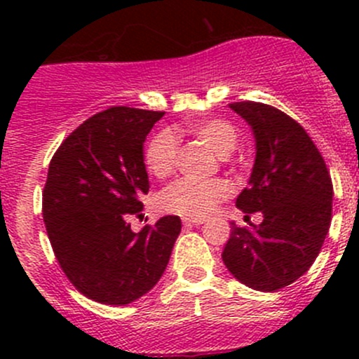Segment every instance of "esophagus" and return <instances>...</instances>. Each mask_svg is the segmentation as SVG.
Returning <instances> with one entry per match:
<instances>
[{"label": "esophagus", "instance_id": "esophagus-1", "mask_svg": "<svg viewBox=\"0 0 359 359\" xmlns=\"http://www.w3.org/2000/svg\"><path fill=\"white\" fill-rule=\"evenodd\" d=\"M206 220L205 219H182V224L184 227H191V226H201V224H205Z\"/></svg>", "mask_w": 359, "mask_h": 359}]
</instances>
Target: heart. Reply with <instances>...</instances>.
<instances>
[{
	"instance_id": "b5f03b06",
	"label": "heart",
	"mask_w": 359,
	"mask_h": 359,
	"mask_svg": "<svg viewBox=\"0 0 359 359\" xmlns=\"http://www.w3.org/2000/svg\"><path fill=\"white\" fill-rule=\"evenodd\" d=\"M180 132L194 135L222 158L233 153L238 144L236 128L226 119H203L177 125L172 130H159L149 140L144 154L147 170L156 179H165L175 172L179 159V140L175 133ZM231 191L233 187L226 179H213L206 182L180 179L159 194V208L186 219H201L212 213L220 201L226 200Z\"/></svg>"
}]
</instances>
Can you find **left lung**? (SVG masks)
<instances>
[{"instance_id": "left-lung-1", "label": "left lung", "mask_w": 359, "mask_h": 359, "mask_svg": "<svg viewBox=\"0 0 359 359\" xmlns=\"http://www.w3.org/2000/svg\"><path fill=\"white\" fill-rule=\"evenodd\" d=\"M229 106L247 119L257 142L250 186L236 206L260 212L264 220L250 227L233 224L222 260L253 290H280L299 280L323 247L332 222V177L313 139L283 111L252 100Z\"/></svg>"}]
</instances>
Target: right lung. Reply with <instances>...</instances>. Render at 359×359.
<instances>
[{
	"instance_id": "obj_1",
	"label": "right lung",
	"mask_w": 359,
	"mask_h": 359,
	"mask_svg": "<svg viewBox=\"0 0 359 359\" xmlns=\"http://www.w3.org/2000/svg\"><path fill=\"white\" fill-rule=\"evenodd\" d=\"M165 112L114 106L83 121L53 154L43 220L57 262L79 293L125 306L165 273L180 233L177 215L133 233L126 222L149 193L144 140Z\"/></svg>"
}]
</instances>
